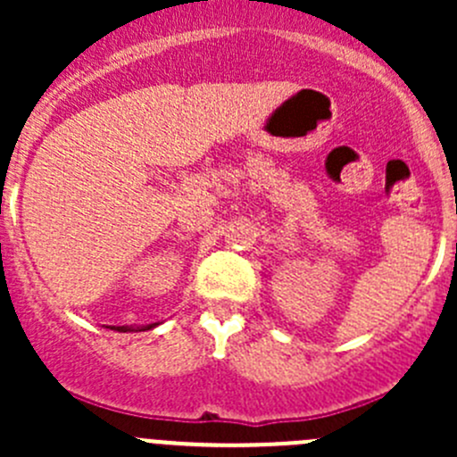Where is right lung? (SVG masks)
Segmentation results:
<instances>
[{
	"mask_svg": "<svg viewBox=\"0 0 457 457\" xmlns=\"http://www.w3.org/2000/svg\"><path fill=\"white\" fill-rule=\"evenodd\" d=\"M159 325V322H152V325H137V327H117V331H145V329H154V327Z\"/></svg>",
	"mask_w": 457,
	"mask_h": 457,
	"instance_id": "1",
	"label": "right lung"
}]
</instances>
